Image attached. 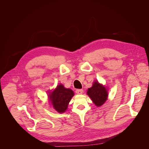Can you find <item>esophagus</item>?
Returning <instances> with one entry per match:
<instances>
[{
	"label": "esophagus",
	"instance_id": "obj_1",
	"mask_svg": "<svg viewBox=\"0 0 149 149\" xmlns=\"http://www.w3.org/2000/svg\"><path fill=\"white\" fill-rule=\"evenodd\" d=\"M83 93V90L81 89H78L76 90V93L78 94H82Z\"/></svg>",
	"mask_w": 149,
	"mask_h": 149
}]
</instances>
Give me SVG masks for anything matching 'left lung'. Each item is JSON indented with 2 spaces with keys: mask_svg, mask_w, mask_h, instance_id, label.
<instances>
[{
  "mask_svg": "<svg viewBox=\"0 0 149 149\" xmlns=\"http://www.w3.org/2000/svg\"><path fill=\"white\" fill-rule=\"evenodd\" d=\"M87 94L97 106H102L107 99L106 88L97 81L94 82L93 86L88 89Z\"/></svg>",
  "mask_w": 149,
  "mask_h": 149,
  "instance_id": "obj_1",
  "label": "left lung"
}]
</instances>
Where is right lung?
I'll return each instance as SVG.
<instances>
[{
    "mask_svg": "<svg viewBox=\"0 0 149 149\" xmlns=\"http://www.w3.org/2000/svg\"><path fill=\"white\" fill-rule=\"evenodd\" d=\"M73 96L74 93L71 89L65 88L63 85L59 84L49 94V97L54 109L62 113L66 110L68 105Z\"/></svg>",
    "mask_w": 149,
    "mask_h": 149,
    "instance_id": "add662e5",
    "label": "right lung"
}]
</instances>
